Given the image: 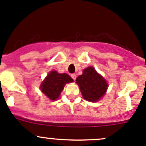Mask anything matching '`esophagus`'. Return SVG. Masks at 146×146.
Instances as JSON below:
<instances>
[{
    "instance_id": "obj_1",
    "label": "esophagus",
    "mask_w": 146,
    "mask_h": 146,
    "mask_svg": "<svg viewBox=\"0 0 146 146\" xmlns=\"http://www.w3.org/2000/svg\"><path fill=\"white\" fill-rule=\"evenodd\" d=\"M71 77L74 80H75V79H76V74H71Z\"/></svg>"
}]
</instances>
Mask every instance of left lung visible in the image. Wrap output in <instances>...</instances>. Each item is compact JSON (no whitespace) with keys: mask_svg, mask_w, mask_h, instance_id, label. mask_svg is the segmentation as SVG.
<instances>
[{"mask_svg":"<svg viewBox=\"0 0 146 146\" xmlns=\"http://www.w3.org/2000/svg\"><path fill=\"white\" fill-rule=\"evenodd\" d=\"M82 96L85 100L96 102L106 93L108 84L94 67H89L83 70V74L76 79Z\"/></svg>","mask_w":146,"mask_h":146,"instance_id":"obj_1","label":"left lung"}]
</instances>
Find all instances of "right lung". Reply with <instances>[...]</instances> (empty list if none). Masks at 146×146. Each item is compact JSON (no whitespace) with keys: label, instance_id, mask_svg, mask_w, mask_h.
Here are the masks:
<instances>
[{"label":"right lung","instance_id":"1","mask_svg":"<svg viewBox=\"0 0 146 146\" xmlns=\"http://www.w3.org/2000/svg\"><path fill=\"white\" fill-rule=\"evenodd\" d=\"M74 82L67 74H60L56 71H51L40 85V90L50 100L55 101L60 96L64 85Z\"/></svg>","mask_w":146,"mask_h":146}]
</instances>
